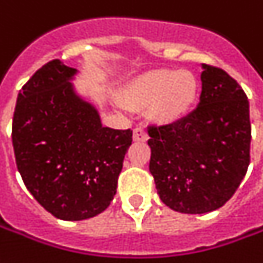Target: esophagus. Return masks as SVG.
I'll return each mask as SVG.
<instances>
[{
    "label": "esophagus",
    "mask_w": 263,
    "mask_h": 263,
    "mask_svg": "<svg viewBox=\"0 0 263 263\" xmlns=\"http://www.w3.org/2000/svg\"><path fill=\"white\" fill-rule=\"evenodd\" d=\"M148 139V134L142 128H135L134 129V141L137 142H145Z\"/></svg>",
    "instance_id": "esophagus-1"
}]
</instances>
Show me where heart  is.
<instances>
[{"label": "heart", "instance_id": "heart-1", "mask_svg": "<svg viewBox=\"0 0 263 263\" xmlns=\"http://www.w3.org/2000/svg\"><path fill=\"white\" fill-rule=\"evenodd\" d=\"M201 82L186 69H157L138 77L121 93L122 105L129 109L149 106V117L161 125L188 117L199 98Z\"/></svg>", "mask_w": 263, "mask_h": 263}]
</instances>
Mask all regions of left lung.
Listing matches in <instances>:
<instances>
[{"mask_svg":"<svg viewBox=\"0 0 263 263\" xmlns=\"http://www.w3.org/2000/svg\"><path fill=\"white\" fill-rule=\"evenodd\" d=\"M202 68L199 105L179 122L148 128L149 172L158 195L181 214L223 206L251 162L247 93L221 68Z\"/></svg>","mask_w":263,"mask_h":263,"instance_id":"left-lung-1","label":"left lung"}]
</instances>
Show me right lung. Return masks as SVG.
<instances>
[{"label": "right lung", "mask_w": 263, "mask_h": 263, "mask_svg": "<svg viewBox=\"0 0 263 263\" xmlns=\"http://www.w3.org/2000/svg\"><path fill=\"white\" fill-rule=\"evenodd\" d=\"M77 69L52 60L16 98L12 146L16 168L38 203L58 219L82 221L105 211L117 192L131 129L101 125L75 95Z\"/></svg>", "instance_id": "right-lung-1"}]
</instances>
